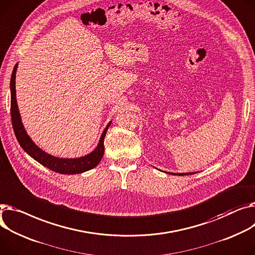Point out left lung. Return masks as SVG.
Here are the masks:
<instances>
[{
  "label": "left lung",
  "mask_w": 255,
  "mask_h": 255,
  "mask_svg": "<svg viewBox=\"0 0 255 255\" xmlns=\"http://www.w3.org/2000/svg\"><path fill=\"white\" fill-rule=\"evenodd\" d=\"M170 174H175V173H170ZM191 174H195V172H191V173H178L177 175H191Z\"/></svg>",
  "instance_id": "left-lung-1"
}]
</instances>
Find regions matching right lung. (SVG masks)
Wrapping results in <instances>:
<instances>
[{"label": "right lung", "mask_w": 255, "mask_h": 255, "mask_svg": "<svg viewBox=\"0 0 255 255\" xmlns=\"http://www.w3.org/2000/svg\"><path fill=\"white\" fill-rule=\"evenodd\" d=\"M17 65L15 64L12 76H11V82H10V89H11V120H12V126L14 133L16 135V138L18 140L20 146L27 152V154L38 161L43 166L49 168L50 170L55 171L60 174H78L85 171H88L90 169L96 167L100 160L103 159L104 152H105V137L107 131L111 125L112 122L108 124L105 131L101 134V137L99 139V143L96 146V148L90 152L89 155L84 156L82 158L78 159H62V158H56L51 156L47 152L43 151L40 147H38L33 141L29 138L28 135L25 132V129L22 125L20 114L18 111V106L16 103V90H15V75Z\"/></svg>", "instance_id": "1"}]
</instances>
